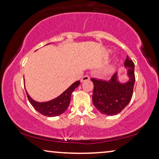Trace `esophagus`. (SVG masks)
Segmentation results:
<instances>
[{
    "label": "esophagus",
    "instance_id": "34e87169",
    "mask_svg": "<svg viewBox=\"0 0 159 159\" xmlns=\"http://www.w3.org/2000/svg\"><path fill=\"white\" fill-rule=\"evenodd\" d=\"M90 79V77L89 75H84V77H82V78L81 79V82H82V83H83V82H84V81H89V80Z\"/></svg>",
    "mask_w": 159,
    "mask_h": 159
}]
</instances>
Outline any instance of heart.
Masks as SVG:
<instances>
[{"label": "heart", "instance_id": "heart-1", "mask_svg": "<svg viewBox=\"0 0 159 159\" xmlns=\"http://www.w3.org/2000/svg\"><path fill=\"white\" fill-rule=\"evenodd\" d=\"M111 70V67H109V68H108V70Z\"/></svg>", "mask_w": 159, "mask_h": 159}]
</instances>
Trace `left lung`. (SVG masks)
<instances>
[{
  "mask_svg": "<svg viewBox=\"0 0 159 159\" xmlns=\"http://www.w3.org/2000/svg\"><path fill=\"white\" fill-rule=\"evenodd\" d=\"M124 65L128 70L129 78L124 84L118 81L117 73L114 74L109 81L91 78L94 84L93 104L101 113L116 115L125 108L132 99L135 82L134 64L127 57Z\"/></svg>",
  "mask_w": 159,
  "mask_h": 159,
  "instance_id": "left-lung-1",
  "label": "left lung"
}]
</instances>
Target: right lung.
<instances>
[{
    "mask_svg": "<svg viewBox=\"0 0 159 159\" xmlns=\"http://www.w3.org/2000/svg\"><path fill=\"white\" fill-rule=\"evenodd\" d=\"M79 81L75 82L60 96L52 100L46 102H39L33 100L29 96L27 92L26 93L29 102L38 112H39L42 115L48 116V117H54V116L61 115L67 109L70 102L72 92L75 88L79 86Z\"/></svg>",
    "mask_w": 159,
    "mask_h": 159,
    "instance_id": "1",
    "label": "right lung"
}]
</instances>
